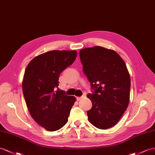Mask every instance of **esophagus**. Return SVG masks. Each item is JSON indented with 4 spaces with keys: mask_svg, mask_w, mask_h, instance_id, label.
Wrapping results in <instances>:
<instances>
[{
    "mask_svg": "<svg viewBox=\"0 0 155 155\" xmlns=\"http://www.w3.org/2000/svg\"><path fill=\"white\" fill-rule=\"evenodd\" d=\"M84 97H85V96H81V97H77V100L78 101H79V100H81V99L84 98Z\"/></svg>",
    "mask_w": 155,
    "mask_h": 155,
    "instance_id": "1",
    "label": "esophagus"
}]
</instances>
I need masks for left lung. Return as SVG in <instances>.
Masks as SVG:
<instances>
[{
    "label": "left lung",
    "mask_w": 155,
    "mask_h": 155,
    "mask_svg": "<svg viewBox=\"0 0 155 155\" xmlns=\"http://www.w3.org/2000/svg\"><path fill=\"white\" fill-rule=\"evenodd\" d=\"M83 71L94 89L87 95L92 103L89 122L101 130L112 128L128 106L130 76L126 63L115 51L101 46L80 50Z\"/></svg>",
    "instance_id": "left-lung-1"
}]
</instances>
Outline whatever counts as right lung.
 <instances>
[{
    "instance_id": "add662e5",
    "label": "right lung",
    "mask_w": 155,
    "mask_h": 155,
    "mask_svg": "<svg viewBox=\"0 0 155 155\" xmlns=\"http://www.w3.org/2000/svg\"><path fill=\"white\" fill-rule=\"evenodd\" d=\"M77 55L75 50L49 51L35 57L25 69L22 88L27 109L34 120L48 131L58 130L66 124L76 101L58 88V80Z\"/></svg>"
}]
</instances>
